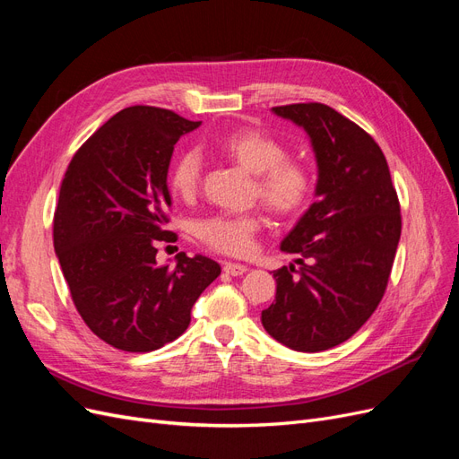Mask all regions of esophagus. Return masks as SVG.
Here are the masks:
<instances>
[{
    "label": "esophagus",
    "instance_id": "1",
    "mask_svg": "<svg viewBox=\"0 0 459 459\" xmlns=\"http://www.w3.org/2000/svg\"><path fill=\"white\" fill-rule=\"evenodd\" d=\"M248 268L243 266V264H233V262H226L224 264V272L228 275H243Z\"/></svg>",
    "mask_w": 459,
    "mask_h": 459
}]
</instances>
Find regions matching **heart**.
I'll return each instance as SVG.
<instances>
[{"instance_id":"b5f03b06","label":"heart","mask_w":459,"mask_h":459,"mask_svg":"<svg viewBox=\"0 0 459 459\" xmlns=\"http://www.w3.org/2000/svg\"><path fill=\"white\" fill-rule=\"evenodd\" d=\"M220 152L256 174L255 197L275 216L289 218L308 204L314 191L312 164L287 155V147L275 135L260 128L243 126L224 134L216 142ZM203 157L197 149H186L176 155L169 170V184L174 195L184 201L197 197L203 184ZM264 220L260 214H220L203 220L197 235L204 247L228 256H247L255 251L256 235Z\"/></svg>"}]
</instances>
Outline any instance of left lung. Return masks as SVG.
Masks as SVG:
<instances>
[{"label": "left lung", "mask_w": 459, "mask_h": 459, "mask_svg": "<svg viewBox=\"0 0 459 459\" xmlns=\"http://www.w3.org/2000/svg\"><path fill=\"white\" fill-rule=\"evenodd\" d=\"M273 113L308 132L319 178L316 203L281 243L300 270L273 272L262 325L289 349L319 352L349 341L377 310L400 241V201L381 147L356 122L324 103Z\"/></svg>", "instance_id": "1"}]
</instances>
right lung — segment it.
<instances>
[{
    "label": "right lung",
    "mask_w": 459,
    "mask_h": 459,
    "mask_svg": "<svg viewBox=\"0 0 459 459\" xmlns=\"http://www.w3.org/2000/svg\"><path fill=\"white\" fill-rule=\"evenodd\" d=\"M201 122L174 110L122 108L68 164L53 216V245L78 314L93 335L124 352H151L187 329L191 308L220 264L178 255L159 266L157 247L178 235L166 174L176 142Z\"/></svg>",
    "instance_id": "right-lung-1"
}]
</instances>
